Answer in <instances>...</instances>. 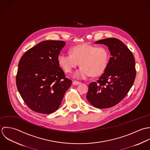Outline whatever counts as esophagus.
<instances>
[{
  "mask_svg": "<svg viewBox=\"0 0 150 150\" xmlns=\"http://www.w3.org/2000/svg\"><path fill=\"white\" fill-rule=\"evenodd\" d=\"M81 83V82L80 81H73L72 82V84L74 85H79Z\"/></svg>",
  "mask_w": 150,
  "mask_h": 150,
  "instance_id": "1",
  "label": "esophagus"
}]
</instances>
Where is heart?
<instances>
[{"instance_id": "heart-1", "label": "heart", "mask_w": 150, "mask_h": 150, "mask_svg": "<svg viewBox=\"0 0 150 150\" xmlns=\"http://www.w3.org/2000/svg\"><path fill=\"white\" fill-rule=\"evenodd\" d=\"M110 60V53L103 46L81 45L72 47L69 54L61 53L57 62L65 73H71L78 64L81 67L74 76L79 79H85L91 75L97 76L106 70Z\"/></svg>"}]
</instances>
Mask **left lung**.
Returning <instances> with one entry per match:
<instances>
[{
	"instance_id": "obj_1",
	"label": "left lung",
	"mask_w": 150,
	"mask_h": 150,
	"mask_svg": "<svg viewBox=\"0 0 150 150\" xmlns=\"http://www.w3.org/2000/svg\"><path fill=\"white\" fill-rule=\"evenodd\" d=\"M96 43L108 47L111 57L108 67L97 82L89 85L88 100L96 108H108L122 101L136 78L135 60L130 50L117 38H107Z\"/></svg>"
}]
</instances>
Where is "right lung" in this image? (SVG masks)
I'll return each instance as SVG.
<instances>
[{
  "label": "right lung",
  "instance_id": "right-lung-1",
  "mask_svg": "<svg viewBox=\"0 0 150 150\" xmlns=\"http://www.w3.org/2000/svg\"><path fill=\"white\" fill-rule=\"evenodd\" d=\"M65 42L45 40L28 50L19 61L16 85L26 105L43 114L56 111L72 81L66 78L57 57Z\"/></svg>",
  "mask_w": 150,
  "mask_h": 150
}]
</instances>
